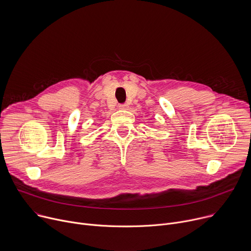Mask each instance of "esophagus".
<instances>
[{
	"mask_svg": "<svg viewBox=\"0 0 251 251\" xmlns=\"http://www.w3.org/2000/svg\"><path fill=\"white\" fill-rule=\"evenodd\" d=\"M119 109H121V110H126V109H128V104H126V103L120 104V105H119Z\"/></svg>",
	"mask_w": 251,
	"mask_h": 251,
	"instance_id": "34e87169",
	"label": "esophagus"
}]
</instances>
